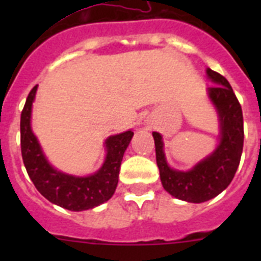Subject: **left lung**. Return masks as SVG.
I'll return each mask as SVG.
<instances>
[{
  "label": "left lung",
  "mask_w": 261,
  "mask_h": 261,
  "mask_svg": "<svg viewBox=\"0 0 261 261\" xmlns=\"http://www.w3.org/2000/svg\"><path fill=\"white\" fill-rule=\"evenodd\" d=\"M206 77L214 84L208 87V98L220 121V138L216 149L196 163L191 170L181 171L167 163L161 133L153 132L159 176L166 191L187 202L208 201L231 183L243 151V114L229 81L220 73L206 69Z\"/></svg>",
  "instance_id": "obj_1"
}]
</instances>
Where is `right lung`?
<instances>
[{"label": "right lung", "instance_id": "right-lung-1", "mask_svg": "<svg viewBox=\"0 0 261 261\" xmlns=\"http://www.w3.org/2000/svg\"><path fill=\"white\" fill-rule=\"evenodd\" d=\"M38 85L30 91L20 115V149L24 167L36 190L48 201L71 212L93 209L108 201L119 181L120 165L133 137L132 130L110 136L105 141L106 158L98 171L87 176H75L53 167L43 153L31 128L32 103Z\"/></svg>", "mask_w": 261, "mask_h": 261}]
</instances>
